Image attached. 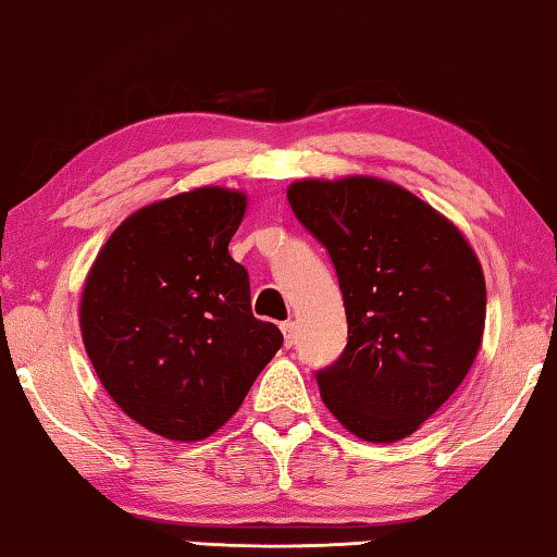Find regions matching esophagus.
<instances>
[{"instance_id": "34e87169", "label": "esophagus", "mask_w": 557, "mask_h": 557, "mask_svg": "<svg viewBox=\"0 0 557 557\" xmlns=\"http://www.w3.org/2000/svg\"><path fill=\"white\" fill-rule=\"evenodd\" d=\"M281 332H284V345L292 347L296 342V324L294 322H284L281 324Z\"/></svg>"}]
</instances>
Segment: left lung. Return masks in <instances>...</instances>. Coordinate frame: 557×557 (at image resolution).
<instances>
[{
    "instance_id": "left-lung-1",
    "label": "left lung",
    "mask_w": 557,
    "mask_h": 557,
    "mask_svg": "<svg viewBox=\"0 0 557 557\" xmlns=\"http://www.w3.org/2000/svg\"><path fill=\"white\" fill-rule=\"evenodd\" d=\"M286 197L330 250L345 299L347 347L317 372L324 406L362 441L410 436L451 398L482 347L486 284L474 248L387 180H299Z\"/></svg>"
}]
</instances>
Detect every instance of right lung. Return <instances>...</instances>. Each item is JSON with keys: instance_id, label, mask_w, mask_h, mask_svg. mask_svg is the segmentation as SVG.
Wrapping results in <instances>:
<instances>
[{"instance_id": "add662e5", "label": "right lung", "mask_w": 557, "mask_h": 557, "mask_svg": "<svg viewBox=\"0 0 557 557\" xmlns=\"http://www.w3.org/2000/svg\"><path fill=\"white\" fill-rule=\"evenodd\" d=\"M248 195L195 187L128 215L98 250L81 334L98 380L157 436L202 441L231 421L284 345L250 311L248 271L227 243Z\"/></svg>"}]
</instances>
